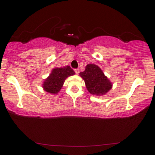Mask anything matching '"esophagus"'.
I'll return each instance as SVG.
<instances>
[{
	"label": "esophagus",
	"mask_w": 155,
	"mask_h": 155,
	"mask_svg": "<svg viewBox=\"0 0 155 155\" xmlns=\"http://www.w3.org/2000/svg\"><path fill=\"white\" fill-rule=\"evenodd\" d=\"M75 73L77 74V75H78V74L80 73V70L78 69V68H77V69H75Z\"/></svg>",
	"instance_id": "obj_1"
}]
</instances>
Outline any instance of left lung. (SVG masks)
<instances>
[{"label": "left lung", "mask_w": 155, "mask_h": 155, "mask_svg": "<svg viewBox=\"0 0 155 155\" xmlns=\"http://www.w3.org/2000/svg\"><path fill=\"white\" fill-rule=\"evenodd\" d=\"M84 80L86 87L90 94L101 96L109 92L112 87V83L101 71L94 64H88L84 71L80 73Z\"/></svg>", "instance_id": "left-lung-1"}]
</instances>
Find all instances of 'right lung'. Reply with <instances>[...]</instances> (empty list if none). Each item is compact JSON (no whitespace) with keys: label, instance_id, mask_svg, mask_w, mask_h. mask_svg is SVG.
<instances>
[{"label":"right lung","instance_id":"obj_1","mask_svg":"<svg viewBox=\"0 0 155 155\" xmlns=\"http://www.w3.org/2000/svg\"><path fill=\"white\" fill-rule=\"evenodd\" d=\"M73 75H75V72L68 65L63 68H56L52 70L49 76L44 80L42 87L46 92L56 94L62 88L65 79Z\"/></svg>","mask_w":155,"mask_h":155}]
</instances>
